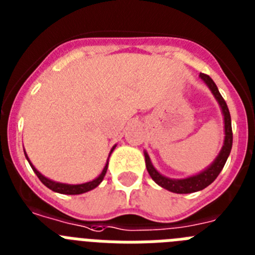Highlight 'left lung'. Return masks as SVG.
Segmentation results:
<instances>
[{
    "label": "left lung",
    "mask_w": 255,
    "mask_h": 255,
    "mask_svg": "<svg viewBox=\"0 0 255 255\" xmlns=\"http://www.w3.org/2000/svg\"><path fill=\"white\" fill-rule=\"evenodd\" d=\"M199 78L205 82L206 86L210 88V91L215 96L216 102L219 103V107L222 109L223 117H224V143L220 152L218 153V156L206 169H203L199 173L190 176L186 178H169L165 177L160 172H157L156 168L153 167L151 163V159L148 156V153L144 151V161H146V168L150 173L151 178L156 182L159 186L167 189V190L172 191V193H177V194H189V193H194V191L203 190L207 188L208 185L212 184L215 178L218 177L219 173L222 172L224 164H226L227 159H228L231 150H232V142H233V134H232V123H231V115H229L228 107H227L226 100L223 99V96L219 92L218 87H216L215 82L212 81L208 75L201 73Z\"/></svg>",
    "instance_id": "left-lung-1"
}]
</instances>
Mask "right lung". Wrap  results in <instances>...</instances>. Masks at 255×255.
<instances>
[{
	"instance_id": "obj_1",
	"label": "right lung",
	"mask_w": 255,
	"mask_h": 255,
	"mask_svg": "<svg viewBox=\"0 0 255 255\" xmlns=\"http://www.w3.org/2000/svg\"><path fill=\"white\" fill-rule=\"evenodd\" d=\"M116 148V144L112 147V150H111V152H109V156H111V153L113 152V150ZM24 155H26L27 160H28L29 165H31V168L33 169V172L36 173V176L39 177V180L43 182L47 188H49L50 190L56 191V193H60V194H67V195H77V194H83V193H87V191L92 190V189H95L96 186H99L100 185V182H102L103 180H104V176L105 173H107V169H108V160L109 157L107 159V164L104 165V168H103L102 173L99 174L98 177L95 178V180L92 181H88V182H85V184H78V185H71V184H64V182H57V181H53L50 180V178H47L45 176H43V174L40 173L39 170L36 169V168L33 167L32 163L29 161L28 156H27V153L24 152Z\"/></svg>"
}]
</instances>
